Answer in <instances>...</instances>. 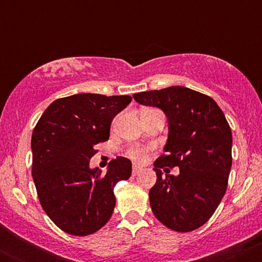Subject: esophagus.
Segmentation results:
<instances>
[{"label":"esophagus","mask_w":262,"mask_h":262,"mask_svg":"<svg viewBox=\"0 0 262 262\" xmlns=\"http://www.w3.org/2000/svg\"><path fill=\"white\" fill-rule=\"evenodd\" d=\"M141 171V167L140 166H138V165H133V175L135 176V175H138V173H139Z\"/></svg>","instance_id":"34e87169"}]
</instances>
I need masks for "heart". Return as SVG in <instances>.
Segmentation results:
<instances>
[{"label": "heart", "mask_w": 262, "mask_h": 262, "mask_svg": "<svg viewBox=\"0 0 262 262\" xmlns=\"http://www.w3.org/2000/svg\"><path fill=\"white\" fill-rule=\"evenodd\" d=\"M128 155L130 156L132 159L135 161H144L146 158V151L144 149L141 148H137V146H134V148H130L128 150Z\"/></svg>", "instance_id": "b5f03b06"}]
</instances>
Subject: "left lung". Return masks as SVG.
Listing matches in <instances>:
<instances>
[{
  "instance_id": "left-lung-1",
  "label": "left lung",
  "mask_w": 262,
  "mask_h": 262,
  "mask_svg": "<svg viewBox=\"0 0 262 262\" xmlns=\"http://www.w3.org/2000/svg\"><path fill=\"white\" fill-rule=\"evenodd\" d=\"M134 100L160 108L169 124L164 151L154 162L158 179L149 192L158 221L175 231H192L212 217L227 191L231 129L213 98L182 86L139 92ZM165 166L177 177H162ZM169 169H165V171Z\"/></svg>"
}]
</instances>
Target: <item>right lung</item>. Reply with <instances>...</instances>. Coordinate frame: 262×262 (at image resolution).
Instances as JSON below:
<instances>
[{"label": "right lung", "mask_w": 262, "mask_h": 262, "mask_svg": "<svg viewBox=\"0 0 262 262\" xmlns=\"http://www.w3.org/2000/svg\"><path fill=\"white\" fill-rule=\"evenodd\" d=\"M130 96L79 93L59 98L41 114L32 134V176L41 207L65 233L85 236L110 221L113 188L132 175V162L118 156L106 173L90 167L96 144L110 138L111 123Z\"/></svg>", "instance_id": "1"}]
</instances>
